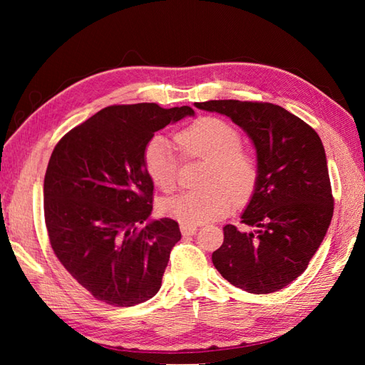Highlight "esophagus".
<instances>
[{"mask_svg":"<svg viewBox=\"0 0 365 365\" xmlns=\"http://www.w3.org/2000/svg\"><path fill=\"white\" fill-rule=\"evenodd\" d=\"M180 230L183 235H195L197 226H195V224H180Z\"/></svg>","mask_w":365,"mask_h":365,"instance_id":"esophagus-1","label":"esophagus"}]
</instances>
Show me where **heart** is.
I'll list each match as a JSON object with an SVG mask.
<instances>
[{"mask_svg":"<svg viewBox=\"0 0 365 365\" xmlns=\"http://www.w3.org/2000/svg\"><path fill=\"white\" fill-rule=\"evenodd\" d=\"M178 152L185 160H207L208 166L200 190L182 192L163 200L161 212L182 224H200L226 215L234 197L245 200L259 180V163L242 145V133L227 120L202 115L174 135ZM145 174L163 192H173L178 183L180 157L166 138L153 136L143 150Z\"/></svg>","mask_w":365,"mask_h":365,"instance_id":"heart-1","label":"heart"}]
</instances>
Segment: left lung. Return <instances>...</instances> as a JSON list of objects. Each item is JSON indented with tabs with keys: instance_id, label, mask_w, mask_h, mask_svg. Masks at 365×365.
Returning <instances> with one entry per match:
<instances>
[{
	"instance_id": "left-lung-1",
	"label": "left lung",
	"mask_w": 365,
	"mask_h": 365,
	"mask_svg": "<svg viewBox=\"0 0 365 365\" xmlns=\"http://www.w3.org/2000/svg\"><path fill=\"white\" fill-rule=\"evenodd\" d=\"M196 106L226 114L242 127L252 139L259 163V180L240 221L252 230L224 226L213 265L245 292L281 290L304 273L334 212L322 139L279 105L208 100Z\"/></svg>"
}]
</instances>
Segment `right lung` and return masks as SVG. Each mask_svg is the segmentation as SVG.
Segmentation results:
<instances>
[{
  "label": "right lung",
  "instance_id": "right-lung-1",
  "mask_svg": "<svg viewBox=\"0 0 365 365\" xmlns=\"http://www.w3.org/2000/svg\"><path fill=\"white\" fill-rule=\"evenodd\" d=\"M192 114L190 106H106L54 147L43 182L46 232L58 260L96 299L128 307L160 290L182 234L170 218L144 224L153 182L143 150L155 131Z\"/></svg>",
  "mask_w": 365,
  "mask_h": 365
}]
</instances>
